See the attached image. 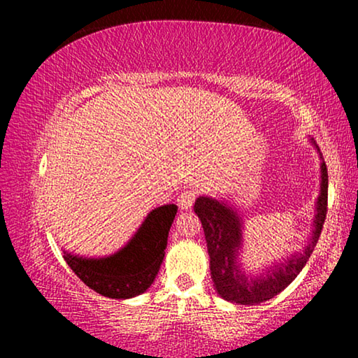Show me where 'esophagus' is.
Segmentation results:
<instances>
[{
	"label": "esophagus",
	"instance_id": "obj_1",
	"mask_svg": "<svg viewBox=\"0 0 358 358\" xmlns=\"http://www.w3.org/2000/svg\"><path fill=\"white\" fill-rule=\"evenodd\" d=\"M196 197H197V191H194V189H186V191L181 192L178 199H177L180 210L191 208L194 202H196Z\"/></svg>",
	"mask_w": 358,
	"mask_h": 358
}]
</instances>
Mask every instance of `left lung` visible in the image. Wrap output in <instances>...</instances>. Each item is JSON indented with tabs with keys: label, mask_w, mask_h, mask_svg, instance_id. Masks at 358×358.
Here are the masks:
<instances>
[{
	"label": "left lung",
	"mask_w": 358,
	"mask_h": 358,
	"mask_svg": "<svg viewBox=\"0 0 358 358\" xmlns=\"http://www.w3.org/2000/svg\"><path fill=\"white\" fill-rule=\"evenodd\" d=\"M319 155L320 150L316 143ZM322 157V155H320ZM329 196V173L325 162H320V192L316 202V216L313 221V234L301 252H295L265 268L264 273L252 276L241 268L240 251L243 246V222L237 210L216 199L201 196L194 203V211L202 222L207 240L211 280L216 292L224 300L237 305H257L273 299L292 282L314 251L322 232L327 216V197Z\"/></svg>",
	"instance_id": "left-lung-1"
}]
</instances>
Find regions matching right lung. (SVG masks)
<instances>
[{
	"mask_svg": "<svg viewBox=\"0 0 358 358\" xmlns=\"http://www.w3.org/2000/svg\"><path fill=\"white\" fill-rule=\"evenodd\" d=\"M177 205L151 210L128 243L112 256L80 257L64 252L66 264L90 289L108 299H132L153 284L167 248Z\"/></svg>",
	"mask_w": 358,
	"mask_h": 358,
	"instance_id": "add662e5",
	"label": "right lung"
}]
</instances>
